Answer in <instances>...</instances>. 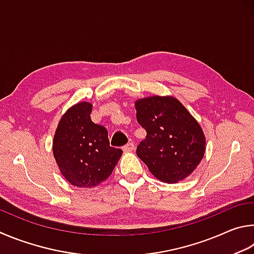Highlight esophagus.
I'll list each match as a JSON object with an SVG mask.
<instances>
[{
	"label": "esophagus",
	"instance_id": "esophagus-1",
	"mask_svg": "<svg viewBox=\"0 0 254 254\" xmlns=\"http://www.w3.org/2000/svg\"><path fill=\"white\" fill-rule=\"evenodd\" d=\"M134 147H135V145H134V143H128V144H126L123 147V149H124V152H132V150H134Z\"/></svg>",
	"mask_w": 254,
	"mask_h": 254
}]
</instances>
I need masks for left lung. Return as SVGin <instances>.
<instances>
[{
  "label": "left lung",
  "mask_w": 254,
  "mask_h": 254,
  "mask_svg": "<svg viewBox=\"0 0 254 254\" xmlns=\"http://www.w3.org/2000/svg\"><path fill=\"white\" fill-rule=\"evenodd\" d=\"M137 122L146 139L137 156L154 177L175 184L196 170L204 157L206 138L201 125L173 96H150L135 101Z\"/></svg>",
  "instance_id": "8db88e82"
}]
</instances>
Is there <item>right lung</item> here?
<instances>
[{
	"mask_svg": "<svg viewBox=\"0 0 254 254\" xmlns=\"http://www.w3.org/2000/svg\"><path fill=\"white\" fill-rule=\"evenodd\" d=\"M92 104L78 102L62 115L52 152L62 176L80 189L96 188L117 165L123 150L109 145L108 131L92 123Z\"/></svg>",
	"mask_w": 254,
	"mask_h": 254,
	"instance_id": "add662e5",
	"label": "right lung"
}]
</instances>
